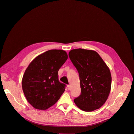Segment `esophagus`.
Instances as JSON below:
<instances>
[{"label": "esophagus", "instance_id": "34e87169", "mask_svg": "<svg viewBox=\"0 0 134 134\" xmlns=\"http://www.w3.org/2000/svg\"><path fill=\"white\" fill-rule=\"evenodd\" d=\"M67 88H68V90H70V85H67Z\"/></svg>", "mask_w": 134, "mask_h": 134}]
</instances>
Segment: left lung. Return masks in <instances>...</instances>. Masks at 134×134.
Returning <instances> with one entry per match:
<instances>
[{
  "label": "left lung",
  "instance_id": "8db88e82",
  "mask_svg": "<svg viewBox=\"0 0 134 134\" xmlns=\"http://www.w3.org/2000/svg\"><path fill=\"white\" fill-rule=\"evenodd\" d=\"M69 56L79 75L81 93L74 100L83 111L90 112L102 107L111 87L109 68L97 52L82 48L71 50Z\"/></svg>",
  "mask_w": 134,
  "mask_h": 134
}]
</instances>
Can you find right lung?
Wrapping results in <instances>:
<instances>
[{
  "label": "right lung",
  "mask_w": 134,
  "mask_h": 134,
  "mask_svg": "<svg viewBox=\"0 0 134 134\" xmlns=\"http://www.w3.org/2000/svg\"><path fill=\"white\" fill-rule=\"evenodd\" d=\"M68 59L62 50H50L37 56L28 65L22 79L27 100L35 108L45 110L53 106L65 91L58 71Z\"/></svg>",
  "instance_id": "add662e5"
}]
</instances>
